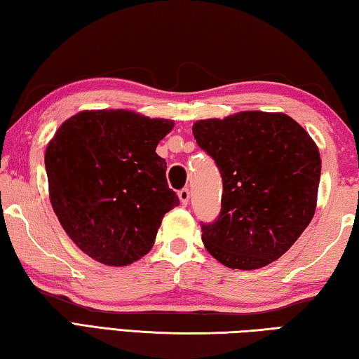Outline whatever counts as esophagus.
<instances>
[{
  "mask_svg": "<svg viewBox=\"0 0 359 359\" xmlns=\"http://www.w3.org/2000/svg\"><path fill=\"white\" fill-rule=\"evenodd\" d=\"M178 197L181 200V205H187L189 198H191V192H189V189H181L178 192Z\"/></svg>",
  "mask_w": 359,
  "mask_h": 359,
  "instance_id": "obj_1",
  "label": "esophagus"
}]
</instances>
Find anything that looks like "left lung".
Here are the masks:
<instances>
[{
    "instance_id": "obj_1",
    "label": "left lung",
    "mask_w": 359,
    "mask_h": 359,
    "mask_svg": "<svg viewBox=\"0 0 359 359\" xmlns=\"http://www.w3.org/2000/svg\"><path fill=\"white\" fill-rule=\"evenodd\" d=\"M192 133L223 181L217 220L201 223L208 252L241 270L278 259L316 211L322 162L314 140L286 114L261 111L195 121Z\"/></svg>"
}]
</instances>
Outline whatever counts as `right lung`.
<instances>
[{"label": "right lung", "mask_w": 359, "mask_h": 359, "mask_svg": "<svg viewBox=\"0 0 359 359\" xmlns=\"http://www.w3.org/2000/svg\"><path fill=\"white\" fill-rule=\"evenodd\" d=\"M172 120L125 109L65 120L45 153L50 200L69 238L106 266L150 252L165 212L180 205L156 147Z\"/></svg>", "instance_id": "add662e5"}]
</instances>
